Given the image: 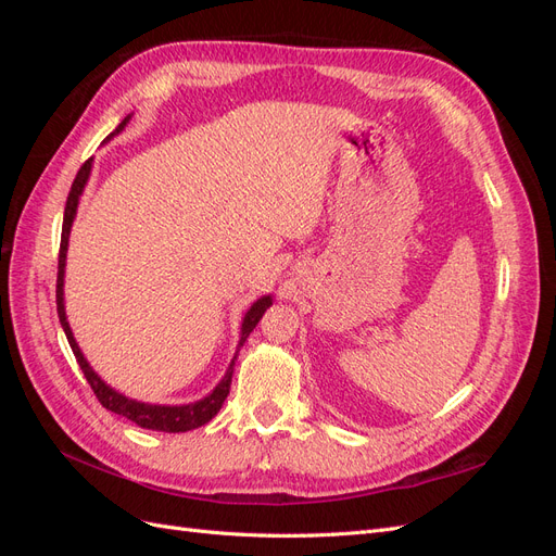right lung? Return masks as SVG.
<instances>
[{
  "instance_id": "1",
  "label": "right lung",
  "mask_w": 556,
  "mask_h": 556,
  "mask_svg": "<svg viewBox=\"0 0 556 556\" xmlns=\"http://www.w3.org/2000/svg\"><path fill=\"white\" fill-rule=\"evenodd\" d=\"M127 115L125 121L115 127V131L111 134V137H115L117 131H123L125 125L129 123ZM109 137V139H111ZM106 139V141H109ZM90 172H92V157L80 166L74 182H72V190H70V197H66V206H64V223H62V241H60V260H58V290H55V296H58V317H60V325L66 333V341H70L72 350H74V357L80 366L83 376H86V380L90 382L94 396L99 399V403L102 406L115 415H123L127 419H131L134 425H139L143 429H153V431H166V433H180V431H192L201 425L211 422V419L217 415V410L223 408V403L229 394V387H231V376H233V357L225 378L215 384V390L211 394H206L204 399H199L194 403H182V406H153V403H143V401H134L121 392H115L113 387H109L102 378H99L92 366L88 364V359L83 357V352L74 339L72 333V327L70 323H66V313H64V266H66V248H70V231H72V225H74V217H76V208H78V199L83 194V190H86V182L90 178ZM274 304L271 294H266L262 299H257L255 304L250 306V311L245 313L243 317V325H241V343L239 348L245 343V339L250 336V331L257 327V323L262 319L264 311Z\"/></svg>"
}]
</instances>
